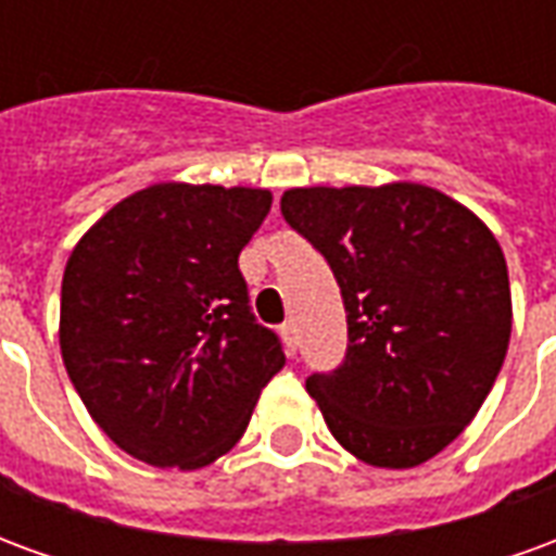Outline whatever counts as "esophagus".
Instances as JSON below:
<instances>
[{"instance_id":"obj_1","label":"esophagus","mask_w":556,"mask_h":556,"mask_svg":"<svg viewBox=\"0 0 556 556\" xmlns=\"http://www.w3.org/2000/svg\"><path fill=\"white\" fill-rule=\"evenodd\" d=\"M282 342H286V351H289V354L298 351V325H294V321H286V325H282Z\"/></svg>"}]
</instances>
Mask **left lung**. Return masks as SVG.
I'll return each mask as SVG.
<instances>
[{
	"mask_svg": "<svg viewBox=\"0 0 556 556\" xmlns=\"http://www.w3.org/2000/svg\"><path fill=\"white\" fill-rule=\"evenodd\" d=\"M279 211L325 255L345 303V363L306 378L330 434L387 470L434 458L477 417L509 349L497 238L417 181L291 187Z\"/></svg>",
	"mask_w": 556,
	"mask_h": 556,
	"instance_id": "left-lung-1",
	"label": "left lung"
}]
</instances>
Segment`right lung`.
<instances>
[{
    "label": "right lung",
    "instance_id": "obj_1",
    "mask_svg": "<svg viewBox=\"0 0 556 556\" xmlns=\"http://www.w3.org/2000/svg\"><path fill=\"white\" fill-rule=\"evenodd\" d=\"M270 202L265 187L151 184L71 250L62 361L91 419L146 465L217 462L286 366L279 339L255 325L238 270Z\"/></svg>",
    "mask_w": 556,
    "mask_h": 556
}]
</instances>
